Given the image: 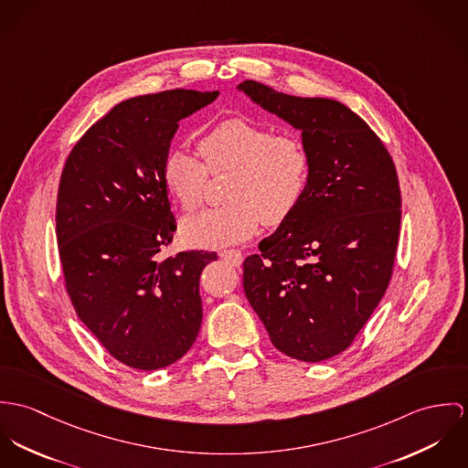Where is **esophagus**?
<instances>
[{
  "instance_id": "34e87169",
  "label": "esophagus",
  "mask_w": 468,
  "mask_h": 468,
  "mask_svg": "<svg viewBox=\"0 0 468 468\" xmlns=\"http://www.w3.org/2000/svg\"><path fill=\"white\" fill-rule=\"evenodd\" d=\"M220 257L224 260H228L231 265L239 267L242 263V253L239 250H228V251H222Z\"/></svg>"
}]
</instances>
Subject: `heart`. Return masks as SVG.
Returning a JSON list of instances; mask_svg holds the SVG:
<instances>
[{
  "label": "heart",
  "instance_id": "obj_1",
  "mask_svg": "<svg viewBox=\"0 0 468 468\" xmlns=\"http://www.w3.org/2000/svg\"><path fill=\"white\" fill-rule=\"evenodd\" d=\"M205 165L176 147L163 161V183L186 211L203 201L207 173L231 170L224 207L209 208L183 224L190 246L224 248L248 240L263 220L282 224L298 208L309 181V157L303 145L287 134H271L267 127L246 116L217 122L201 136Z\"/></svg>",
  "mask_w": 468,
  "mask_h": 468
}]
</instances>
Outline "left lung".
Here are the masks:
<instances>
[{"label":"left lung","mask_w":468,"mask_h":468,"mask_svg":"<svg viewBox=\"0 0 468 468\" xmlns=\"http://www.w3.org/2000/svg\"><path fill=\"white\" fill-rule=\"evenodd\" d=\"M237 90L302 131L309 157L298 208L244 260V292L282 354L326 361L352 345L391 280L402 215L395 163L337 101L255 80Z\"/></svg>","instance_id":"left-lung-1"}]
</instances>
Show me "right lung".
<instances>
[{
  "instance_id": "1",
  "label": "right lung",
  "mask_w": 468,
  "mask_h": 468,
  "mask_svg": "<svg viewBox=\"0 0 468 468\" xmlns=\"http://www.w3.org/2000/svg\"><path fill=\"white\" fill-rule=\"evenodd\" d=\"M218 91L172 90L114 105L66 159L57 194V244L80 321L120 363L153 371L194 345L199 278L213 251L159 259L176 218L163 161L179 122Z\"/></svg>"
}]
</instances>
